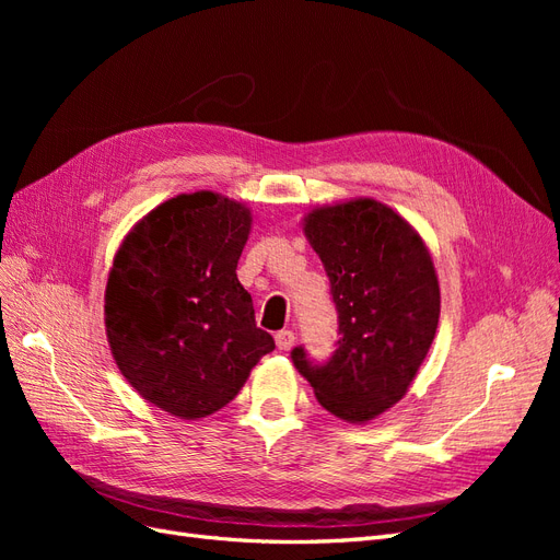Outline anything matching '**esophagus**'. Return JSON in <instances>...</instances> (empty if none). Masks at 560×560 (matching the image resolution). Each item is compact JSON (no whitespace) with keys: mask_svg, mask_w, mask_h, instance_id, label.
<instances>
[{"mask_svg":"<svg viewBox=\"0 0 560 560\" xmlns=\"http://www.w3.org/2000/svg\"><path fill=\"white\" fill-rule=\"evenodd\" d=\"M294 343H296V336H294L292 329H282V331L276 334V346L280 350H292Z\"/></svg>","mask_w":560,"mask_h":560,"instance_id":"34e87169","label":"esophagus"}]
</instances>
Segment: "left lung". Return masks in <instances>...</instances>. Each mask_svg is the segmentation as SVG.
I'll return each instance as SVG.
<instances>
[{
  "label": "left lung",
  "instance_id": "obj_1",
  "mask_svg": "<svg viewBox=\"0 0 560 560\" xmlns=\"http://www.w3.org/2000/svg\"><path fill=\"white\" fill-rule=\"evenodd\" d=\"M303 231L327 270L338 341L325 362L303 346L292 362L327 411L371 420L406 395L432 346L439 282L430 252L395 210L369 198L313 210Z\"/></svg>",
  "mask_w": 560,
  "mask_h": 560
}]
</instances>
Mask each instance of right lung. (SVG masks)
Here are the masks:
<instances>
[{"label":"right lung","mask_w":560,"mask_h":560,"mask_svg":"<svg viewBox=\"0 0 560 560\" xmlns=\"http://www.w3.org/2000/svg\"><path fill=\"white\" fill-rule=\"evenodd\" d=\"M249 222L241 202L182 194L116 252L105 292L114 360L144 399L184 420L222 409L276 348L235 276Z\"/></svg>","instance_id":"obj_1"}]
</instances>
